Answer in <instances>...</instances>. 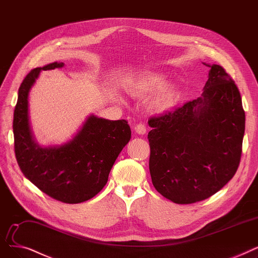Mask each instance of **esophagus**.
Masks as SVG:
<instances>
[{"label": "esophagus", "instance_id": "obj_1", "mask_svg": "<svg viewBox=\"0 0 258 258\" xmlns=\"http://www.w3.org/2000/svg\"><path fill=\"white\" fill-rule=\"evenodd\" d=\"M134 130H136V132H137L138 134H140V136H144V134H145V133H146V131H147L146 126H145V125H143V124H139V125H137L136 127H134Z\"/></svg>", "mask_w": 258, "mask_h": 258}]
</instances>
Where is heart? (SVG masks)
I'll return each instance as SVG.
<instances>
[{
  "label": "heart",
  "instance_id": "1",
  "mask_svg": "<svg viewBox=\"0 0 258 258\" xmlns=\"http://www.w3.org/2000/svg\"><path fill=\"white\" fill-rule=\"evenodd\" d=\"M165 80L159 73H144L128 86L127 93L136 100H144L149 95L147 110L153 114L166 113L176 105L179 91L175 85L165 83Z\"/></svg>",
  "mask_w": 258,
  "mask_h": 258
}]
</instances>
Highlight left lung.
<instances>
[{"label": "left lung", "instance_id": "left-lung-1", "mask_svg": "<svg viewBox=\"0 0 258 258\" xmlns=\"http://www.w3.org/2000/svg\"><path fill=\"white\" fill-rule=\"evenodd\" d=\"M205 65L210 71L202 96L148 120L152 183L175 204L210 198L240 162L246 116L239 90L222 66Z\"/></svg>", "mask_w": 258, "mask_h": 258}]
</instances>
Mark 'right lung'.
Masks as SVG:
<instances>
[{"label":"right lung","instance_id":"add662e5","mask_svg":"<svg viewBox=\"0 0 258 258\" xmlns=\"http://www.w3.org/2000/svg\"><path fill=\"white\" fill-rule=\"evenodd\" d=\"M64 67L51 63L31 70L20 86L14 113L15 152L20 169L34 186L66 204L92 199L107 183L115 159L131 139L127 120L93 114L69 142L50 147L36 143L29 121L28 97L42 70Z\"/></svg>","mask_w":258,"mask_h":258}]
</instances>
